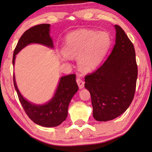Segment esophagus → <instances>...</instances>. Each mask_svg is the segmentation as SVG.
Listing matches in <instances>:
<instances>
[{
	"mask_svg": "<svg viewBox=\"0 0 152 152\" xmlns=\"http://www.w3.org/2000/svg\"><path fill=\"white\" fill-rule=\"evenodd\" d=\"M77 83L79 87H80V88H83L84 86V81L82 80V79H81L80 77H77Z\"/></svg>",
	"mask_w": 152,
	"mask_h": 152,
	"instance_id": "34e87169",
	"label": "esophagus"
}]
</instances>
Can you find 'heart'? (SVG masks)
<instances>
[{
    "mask_svg": "<svg viewBox=\"0 0 152 152\" xmlns=\"http://www.w3.org/2000/svg\"><path fill=\"white\" fill-rule=\"evenodd\" d=\"M110 45L111 38L108 33L80 30L68 35L62 52L68 57L79 55V66L84 71L89 72L100 65Z\"/></svg>",
    "mask_w": 152,
    "mask_h": 152,
    "instance_id": "obj_1",
    "label": "heart"
}]
</instances>
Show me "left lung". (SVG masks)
Segmentation results:
<instances>
[{
	"instance_id": "1",
	"label": "left lung",
	"mask_w": 152,
	"mask_h": 152,
	"mask_svg": "<svg viewBox=\"0 0 152 152\" xmlns=\"http://www.w3.org/2000/svg\"><path fill=\"white\" fill-rule=\"evenodd\" d=\"M115 28V44L111 53L100 67L84 77L93 118L97 121L111 120L123 113L136 91L138 66L134 46L121 27Z\"/></svg>"
}]
</instances>
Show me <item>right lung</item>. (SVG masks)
<instances>
[{"label":"right lung","instance_id":"1","mask_svg":"<svg viewBox=\"0 0 152 152\" xmlns=\"http://www.w3.org/2000/svg\"><path fill=\"white\" fill-rule=\"evenodd\" d=\"M50 24H40L26 30L20 37L14 49L12 64L14 65L16 55L30 43H36L53 48V40L50 37ZM14 85L18 99L25 112L34 123L45 127H53L61 124L68 115V105L72 97L78 91L75 74L61 77L55 95L48 102L37 105L27 101L20 94L13 75Z\"/></svg>","mask_w":152,"mask_h":152}]
</instances>
